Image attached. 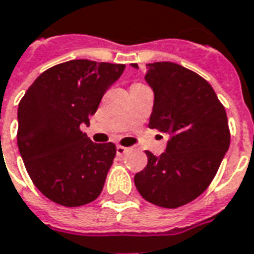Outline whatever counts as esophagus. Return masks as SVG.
I'll return each instance as SVG.
<instances>
[{"mask_svg":"<svg viewBox=\"0 0 254 254\" xmlns=\"http://www.w3.org/2000/svg\"><path fill=\"white\" fill-rule=\"evenodd\" d=\"M128 150H130V147L122 146V145H118V146H116V153H118V156H123L124 153H127Z\"/></svg>","mask_w":254,"mask_h":254,"instance_id":"esophagus-1","label":"esophagus"}]
</instances>
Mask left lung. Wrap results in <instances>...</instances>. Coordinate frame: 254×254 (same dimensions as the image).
Listing matches in <instances>:
<instances>
[{"label": "left lung", "mask_w": 254, "mask_h": 254, "mask_svg": "<svg viewBox=\"0 0 254 254\" xmlns=\"http://www.w3.org/2000/svg\"><path fill=\"white\" fill-rule=\"evenodd\" d=\"M146 68L145 80L154 93L149 127L170 139L159 157L146 152L147 165L134 183L146 201L172 209L191 202L213 181L230 146L227 115L198 73L170 61Z\"/></svg>", "instance_id": "obj_1"}]
</instances>
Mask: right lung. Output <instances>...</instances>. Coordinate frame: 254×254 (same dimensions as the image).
<instances>
[{"label": "right lung", "instance_id": "right-lung-1", "mask_svg": "<svg viewBox=\"0 0 254 254\" xmlns=\"http://www.w3.org/2000/svg\"><path fill=\"white\" fill-rule=\"evenodd\" d=\"M124 68L90 60L57 64L41 73L19 102L21 159L38 190L56 204L80 206L101 194L116 146L91 142L80 126H89Z\"/></svg>", "mask_w": 254, "mask_h": 254}]
</instances>
